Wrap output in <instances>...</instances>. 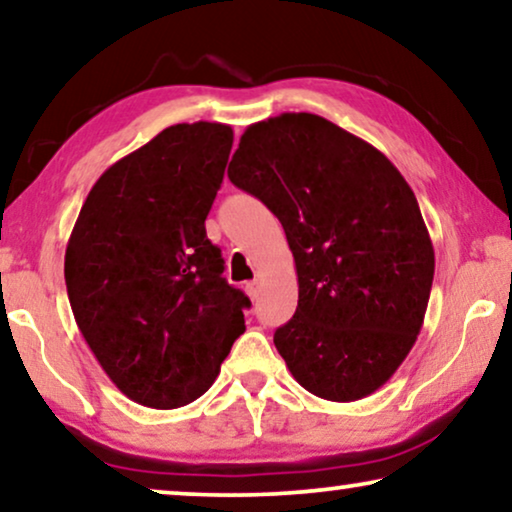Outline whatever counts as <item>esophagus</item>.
Here are the masks:
<instances>
[{
	"label": "esophagus",
	"instance_id": "obj_1",
	"mask_svg": "<svg viewBox=\"0 0 512 512\" xmlns=\"http://www.w3.org/2000/svg\"><path fill=\"white\" fill-rule=\"evenodd\" d=\"M244 291H247V296L251 300L258 298V282H247V286H244Z\"/></svg>",
	"mask_w": 512,
	"mask_h": 512
}]
</instances>
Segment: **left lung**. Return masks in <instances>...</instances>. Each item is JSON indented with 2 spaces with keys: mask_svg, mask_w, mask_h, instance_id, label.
I'll return each instance as SVG.
<instances>
[{
  "mask_svg": "<svg viewBox=\"0 0 512 512\" xmlns=\"http://www.w3.org/2000/svg\"><path fill=\"white\" fill-rule=\"evenodd\" d=\"M228 177L282 221L298 307L275 347L300 387L366 398L410 354L436 256L417 198L373 144L314 114L244 130Z\"/></svg>",
  "mask_w": 512,
  "mask_h": 512,
  "instance_id": "1",
  "label": "left lung"
}]
</instances>
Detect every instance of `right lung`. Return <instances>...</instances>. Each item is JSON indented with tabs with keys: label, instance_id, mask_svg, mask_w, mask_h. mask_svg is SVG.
<instances>
[{
	"label": "right lung",
	"instance_id": "add662e5",
	"mask_svg": "<svg viewBox=\"0 0 512 512\" xmlns=\"http://www.w3.org/2000/svg\"><path fill=\"white\" fill-rule=\"evenodd\" d=\"M233 149L223 123H179L109 167L65 251L76 326L130 401L172 410L212 387L249 298L226 282L205 219Z\"/></svg>",
	"mask_w": 512,
	"mask_h": 512
}]
</instances>
